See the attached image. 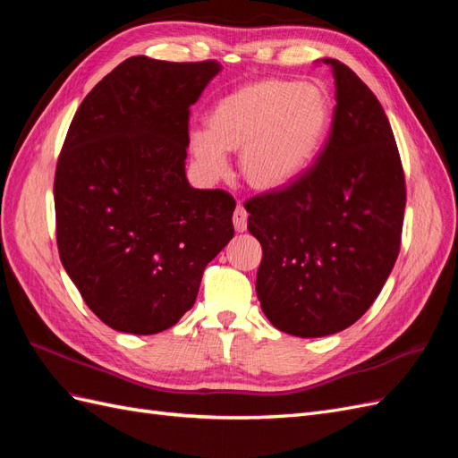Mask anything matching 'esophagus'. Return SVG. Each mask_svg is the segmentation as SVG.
<instances>
[{
	"instance_id": "34e87169",
	"label": "esophagus",
	"mask_w": 458,
	"mask_h": 458,
	"mask_svg": "<svg viewBox=\"0 0 458 458\" xmlns=\"http://www.w3.org/2000/svg\"><path fill=\"white\" fill-rule=\"evenodd\" d=\"M233 224H234V229H237L239 233L246 231V224H248V212L244 210V206L239 204L237 208H234V214H233Z\"/></svg>"
}]
</instances>
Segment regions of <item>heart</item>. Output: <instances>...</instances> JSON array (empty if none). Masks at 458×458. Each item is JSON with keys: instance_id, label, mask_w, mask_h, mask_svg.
<instances>
[{"instance_id": "obj_1", "label": "heart", "mask_w": 458, "mask_h": 458, "mask_svg": "<svg viewBox=\"0 0 458 458\" xmlns=\"http://www.w3.org/2000/svg\"><path fill=\"white\" fill-rule=\"evenodd\" d=\"M330 99L315 84L283 78L248 84L219 99L208 130L191 131V148L208 175L225 172V150H239L248 185L273 191L308 168L330 126Z\"/></svg>"}]
</instances>
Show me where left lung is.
Returning <instances> with one entry per match:
<instances>
[{
  "label": "left lung",
  "instance_id": "1",
  "mask_svg": "<svg viewBox=\"0 0 458 458\" xmlns=\"http://www.w3.org/2000/svg\"><path fill=\"white\" fill-rule=\"evenodd\" d=\"M336 106L311 168L244 202L261 244L256 293L273 327L300 338L348 328L378 298L401 246L405 174L390 122L336 59Z\"/></svg>",
  "mask_w": 458,
  "mask_h": 458
}]
</instances>
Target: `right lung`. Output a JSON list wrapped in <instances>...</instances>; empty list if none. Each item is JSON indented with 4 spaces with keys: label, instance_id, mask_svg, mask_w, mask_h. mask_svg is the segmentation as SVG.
<instances>
[{
    "label": "right lung",
    "instance_id": "1",
    "mask_svg": "<svg viewBox=\"0 0 458 458\" xmlns=\"http://www.w3.org/2000/svg\"><path fill=\"white\" fill-rule=\"evenodd\" d=\"M221 64L137 55L81 101L55 170L63 266L88 308L130 335L174 327L234 234V199L185 177L191 105Z\"/></svg>",
    "mask_w": 458,
    "mask_h": 458
}]
</instances>
